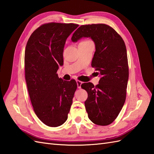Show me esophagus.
<instances>
[{"instance_id": "esophagus-1", "label": "esophagus", "mask_w": 154, "mask_h": 154, "mask_svg": "<svg viewBox=\"0 0 154 154\" xmlns=\"http://www.w3.org/2000/svg\"><path fill=\"white\" fill-rule=\"evenodd\" d=\"M82 83H83V82H81V81L76 80V84H77L78 88H79V89H80V88H81V85L82 84Z\"/></svg>"}]
</instances>
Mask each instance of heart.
<instances>
[{"label":"heart","instance_id":"obj_1","mask_svg":"<svg viewBox=\"0 0 154 154\" xmlns=\"http://www.w3.org/2000/svg\"><path fill=\"white\" fill-rule=\"evenodd\" d=\"M87 41H89V40H86V41H84V42H87Z\"/></svg>","mask_w":154,"mask_h":154}]
</instances>
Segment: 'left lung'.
Masks as SVG:
<instances>
[{
    "label": "left lung",
    "mask_w": 154,
    "mask_h": 154,
    "mask_svg": "<svg viewBox=\"0 0 154 154\" xmlns=\"http://www.w3.org/2000/svg\"><path fill=\"white\" fill-rule=\"evenodd\" d=\"M82 38H90L94 42L91 66L101 76L95 86L91 82L81 85L88 95L85 109L93 123L108 125L118 117L126 99L129 66L125 44L120 35L105 24L80 26L71 40L76 42Z\"/></svg>",
    "instance_id": "1"
}]
</instances>
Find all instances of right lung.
I'll use <instances>...</instances> for the list:
<instances>
[{"instance_id":"1","label":"right lung","mask_w":154,"mask_h":154,"mask_svg":"<svg viewBox=\"0 0 154 154\" xmlns=\"http://www.w3.org/2000/svg\"><path fill=\"white\" fill-rule=\"evenodd\" d=\"M78 25L50 23L34 31L26 45L25 73L36 115L45 125L58 127L68 118L77 84L59 78L66 40Z\"/></svg>"}]
</instances>
